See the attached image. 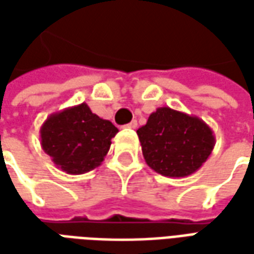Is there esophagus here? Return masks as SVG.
<instances>
[{
  "instance_id": "34e87169",
  "label": "esophagus",
  "mask_w": 254,
  "mask_h": 254,
  "mask_svg": "<svg viewBox=\"0 0 254 254\" xmlns=\"http://www.w3.org/2000/svg\"><path fill=\"white\" fill-rule=\"evenodd\" d=\"M136 127H137V121L136 120H133L132 122H129V124L125 125V127H129V129H136Z\"/></svg>"
}]
</instances>
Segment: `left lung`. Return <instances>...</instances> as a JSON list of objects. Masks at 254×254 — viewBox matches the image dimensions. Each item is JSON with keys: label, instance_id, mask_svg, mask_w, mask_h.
<instances>
[{"label": "left lung", "instance_id": "1", "mask_svg": "<svg viewBox=\"0 0 254 254\" xmlns=\"http://www.w3.org/2000/svg\"><path fill=\"white\" fill-rule=\"evenodd\" d=\"M147 165L170 178L196 173L215 147V134L205 122L170 107H159L137 129Z\"/></svg>", "mask_w": 254, "mask_h": 254}]
</instances>
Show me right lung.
<instances>
[{"instance_id":"right-lung-1","label":"right lung","mask_w":254,"mask_h":254,"mask_svg":"<svg viewBox=\"0 0 254 254\" xmlns=\"http://www.w3.org/2000/svg\"><path fill=\"white\" fill-rule=\"evenodd\" d=\"M39 133L42 149L53 163L78 176L102 165L118 129L94 114L87 103H80L50 114Z\"/></svg>"}]
</instances>
